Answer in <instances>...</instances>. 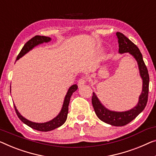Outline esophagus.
<instances>
[{"mask_svg":"<svg viewBox=\"0 0 156 156\" xmlns=\"http://www.w3.org/2000/svg\"><path fill=\"white\" fill-rule=\"evenodd\" d=\"M85 83H86L85 78H81V79H80V80H78V87H83V86L85 85Z\"/></svg>","mask_w":156,"mask_h":156,"instance_id":"34e87169","label":"esophagus"}]
</instances>
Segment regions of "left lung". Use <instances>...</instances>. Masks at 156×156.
<instances>
[{
    "instance_id": "obj_1",
    "label": "left lung",
    "mask_w": 156,
    "mask_h": 156,
    "mask_svg": "<svg viewBox=\"0 0 156 156\" xmlns=\"http://www.w3.org/2000/svg\"><path fill=\"white\" fill-rule=\"evenodd\" d=\"M116 38L118 42V52L120 54L129 53L137 62L139 75L142 80V90L139 97L137 104L133 108L125 111H114L109 110L101 104L98 97L93 92L92 103L95 113L101 121L113 126H124L133 120L139 113L145 108L148 101V86H149V76L142 55L136 45L129 40L126 36L119 32L116 33Z\"/></svg>"
}]
</instances>
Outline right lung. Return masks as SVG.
I'll return each mask as SVG.
<instances>
[{
    "mask_svg": "<svg viewBox=\"0 0 156 156\" xmlns=\"http://www.w3.org/2000/svg\"><path fill=\"white\" fill-rule=\"evenodd\" d=\"M51 38L50 37H46V36H34V38H32L31 40H29L27 43L24 45V47L22 48V50L20 51V54L18 55L17 57V60L20 59V58H22L23 56L25 55L31 51V50L36 47L37 45H41V44H43L44 43H48V42L51 41ZM78 89V85L75 84L71 85L70 87L69 88L68 91L66 94V96L64 97V100L63 102V105H62V107L60 112L59 113L55 118H53L51 120H49L48 122H32L31 120H29L27 118L20 114V113L19 112L18 110L17 109L15 104H14V106H15V109L16 111V113L18 116V118L22 120V121L26 124L28 126L31 127L34 129L38 130V131L41 132H48L51 131V130H53L57 127L62 126L64 123L66 122V118H67V115H68L69 113V101H70V99L71 95L73 94L74 92H76ZM10 92H11V86H10Z\"/></svg>",
    "mask_w": 156,
    "mask_h": 156,
    "instance_id": "1",
    "label": "right lung"
}]
</instances>
